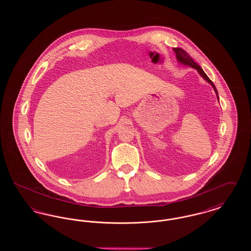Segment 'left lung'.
<instances>
[{
    "instance_id": "1",
    "label": "left lung",
    "mask_w": 251,
    "mask_h": 251,
    "mask_svg": "<svg viewBox=\"0 0 251 251\" xmlns=\"http://www.w3.org/2000/svg\"><path fill=\"white\" fill-rule=\"evenodd\" d=\"M173 50H174V52H175V54H176V58H177V61H178L179 63L184 65V66H188V67H190L192 69H195L197 72H199V74L202 77L203 79H204L206 82H208L209 84L213 86V88H214V90H215V94H216L217 100L219 101V97H218V93H217V90H216V88H215V84L209 79V77L206 75V73L203 72L202 69H201L194 60L192 59L191 56H190L184 50H182V49L180 48H173Z\"/></svg>"
}]
</instances>
